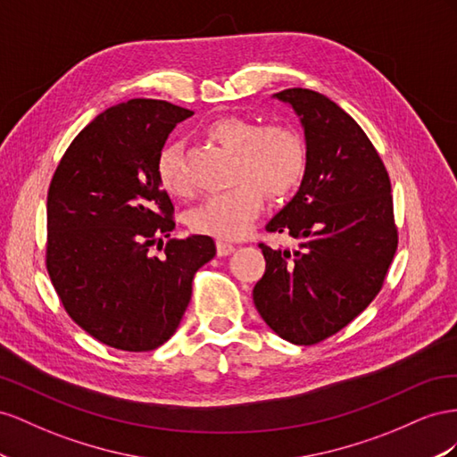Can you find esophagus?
<instances>
[{"label": "esophagus", "mask_w": 457, "mask_h": 457, "mask_svg": "<svg viewBox=\"0 0 457 457\" xmlns=\"http://www.w3.org/2000/svg\"><path fill=\"white\" fill-rule=\"evenodd\" d=\"M216 251H218V256H229L233 251H236V246L228 241L220 239V241H216Z\"/></svg>", "instance_id": "1"}]
</instances>
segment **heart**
I'll list each match as a JSON object with an SVG mask.
<instances>
[{"instance_id":"b5f03b06","label":"heart","mask_w":457,"mask_h":457,"mask_svg":"<svg viewBox=\"0 0 457 457\" xmlns=\"http://www.w3.org/2000/svg\"><path fill=\"white\" fill-rule=\"evenodd\" d=\"M208 139L236 153V186L204 199L189 214V226L218 239H239L249 231L262 204L281 201L303 184L306 147L295 129L285 124L256 126L241 116H220L204 128ZM156 178L170 197L189 193L187 178L179 164V147L166 145L156 161Z\"/></svg>"}]
</instances>
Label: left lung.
<instances>
[{"label":"left lung","instance_id":"obj_1","mask_svg":"<svg viewBox=\"0 0 457 457\" xmlns=\"http://www.w3.org/2000/svg\"><path fill=\"white\" fill-rule=\"evenodd\" d=\"M301 120L306 174L266 229L296 249L260 245L266 271L253 301L268 328L293 345L341 331L379 293L396 253L390 179L366 132L335 101L291 87L273 94Z\"/></svg>","mask_w":457,"mask_h":457}]
</instances>
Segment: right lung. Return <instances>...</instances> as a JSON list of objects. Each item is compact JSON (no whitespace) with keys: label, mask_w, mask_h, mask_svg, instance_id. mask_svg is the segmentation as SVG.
Segmentation results:
<instances>
[{"label":"right lung","mask_w":457,"mask_h":457,"mask_svg":"<svg viewBox=\"0 0 457 457\" xmlns=\"http://www.w3.org/2000/svg\"><path fill=\"white\" fill-rule=\"evenodd\" d=\"M193 111L129 99L74 137L47 193V271L69 316L103 345L145 352L170 338L211 262L208 236L170 237L174 204L156 178L168 134ZM162 249V246H161Z\"/></svg>","instance_id":"obj_1"}]
</instances>
